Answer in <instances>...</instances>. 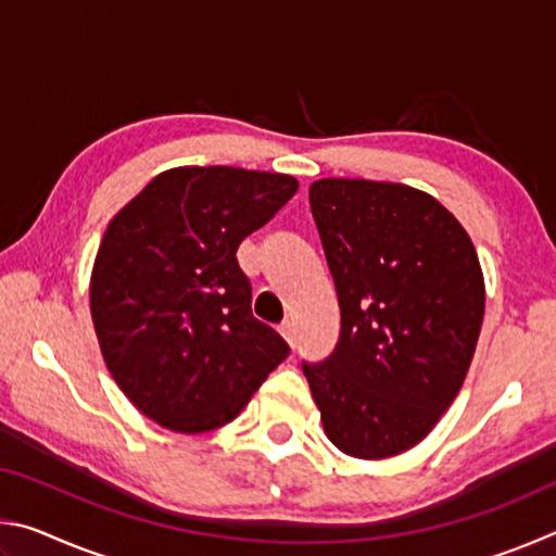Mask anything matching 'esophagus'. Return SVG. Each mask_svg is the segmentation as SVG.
<instances>
[{"label":"esophagus","instance_id":"1","mask_svg":"<svg viewBox=\"0 0 556 556\" xmlns=\"http://www.w3.org/2000/svg\"><path fill=\"white\" fill-rule=\"evenodd\" d=\"M279 333H281V338H285V341L294 348L296 345V331H294V324L291 321H285L279 326Z\"/></svg>","mask_w":556,"mask_h":556}]
</instances>
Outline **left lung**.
I'll use <instances>...</instances> for the list:
<instances>
[{"mask_svg":"<svg viewBox=\"0 0 556 556\" xmlns=\"http://www.w3.org/2000/svg\"><path fill=\"white\" fill-rule=\"evenodd\" d=\"M308 203L341 306L333 355L304 375L343 454H404L437 427L473 361L485 312L476 248L419 188L318 178Z\"/></svg>","mask_w":556,"mask_h":556,"instance_id":"8db88e82","label":"left lung"}]
</instances>
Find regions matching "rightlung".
<instances>
[{"mask_svg": "<svg viewBox=\"0 0 556 556\" xmlns=\"http://www.w3.org/2000/svg\"><path fill=\"white\" fill-rule=\"evenodd\" d=\"M296 188L289 174L176 166L110 220L90 275L92 324L117 388L159 427L228 425L289 355L252 316L235 252Z\"/></svg>", "mask_w": 556, "mask_h": 556, "instance_id": "right-lung-1", "label": "right lung"}]
</instances>
